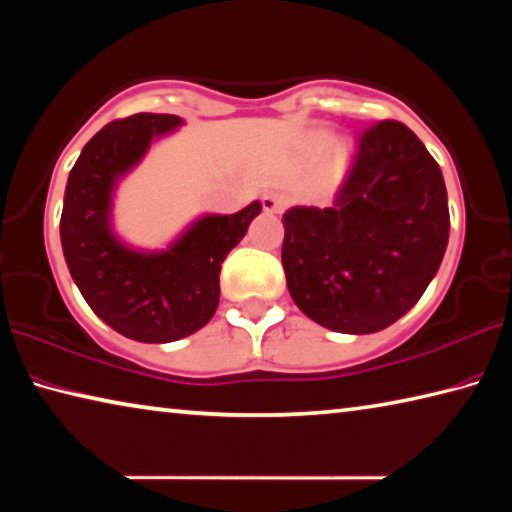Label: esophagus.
<instances>
[{"label":"esophagus","mask_w":512,"mask_h":512,"mask_svg":"<svg viewBox=\"0 0 512 512\" xmlns=\"http://www.w3.org/2000/svg\"><path fill=\"white\" fill-rule=\"evenodd\" d=\"M262 207H264V212H271V214L282 212L284 198L277 192H264L262 194Z\"/></svg>","instance_id":"esophagus-1"}]
</instances>
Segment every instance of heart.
<instances>
[{"label":"heart","mask_w":512,"mask_h":512,"mask_svg":"<svg viewBox=\"0 0 512 512\" xmlns=\"http://www.w3.org/2000/svg\"><path fill=\"white\" fill-rule=\"evenodd\" d=\"M332 146H334V137L329 135V133H318L314 137V151L325 153V151L332 149Z\"/></svg>","instance_id":"heart-1"}]
</instances>
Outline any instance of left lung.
I'll list each match as a JSON object with an SVG mask.
<instances>
[{"label":"left lung","mask_w":512,"mask_h":512,"mask_svg":"<svg viewBox=\"0 0 512 512\" xmlns=\"http://www.w3.org/2000/svg\"><path fill=\"white\" fill-rule=\"evenodd\" d=\"M282 223V266L302 314L334 332H379L422 298L443 262V171L411 128L379 121L361 135L332 205H296Z\"/></svg>","instance_id":"1"}]
</instances>
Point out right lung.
<instances>
[{"label":"right lung","instance_id":"1","mask_svg":"<svg viewBox=\"0 0 512 512\" xmlns=\"http://www.w3.org/2000/svg\"><path fill=\"white\" fill-rule=\"evenodd\" d=\"M176 115L110 121L83 146L69 171L60 244L81 296L103 323L140 343H171L210 323L219 307L223 259L262 212L253 201L235 214H203L164 250L128 246L112 228V196Z\"/></svg>","mask_w":512,"mask_h":512}]
</instances>
